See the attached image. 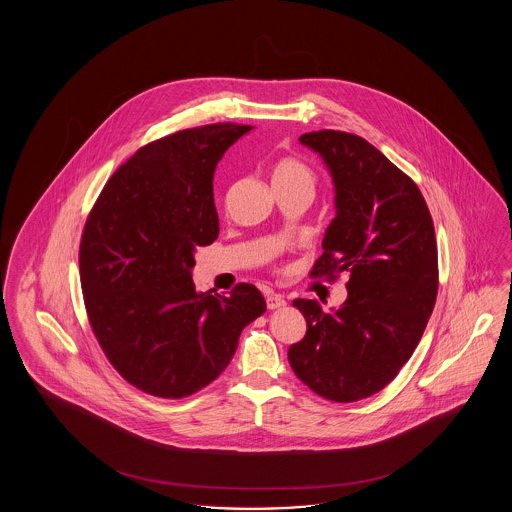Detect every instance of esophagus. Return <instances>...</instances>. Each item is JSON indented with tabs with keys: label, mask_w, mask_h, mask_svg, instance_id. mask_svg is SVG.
<instances>
[{
	"label": "esophagus",
	"mask_w": 512,
	"mask_h": 512,
	"mask_svg": "<svg viewBox=\"0 0 512 512\" xmlns=\"http://www.w3.org/2000/svg\"><path fill=\"white\" fill-rule=\"evenodd\" d=\"M267 307L270 309V311L286 307V299H284V295H280V293H268Z\"/></svg>",
	"instance_id": "1"
}]
</instances>
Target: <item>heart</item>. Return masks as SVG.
<instances>
[{"label": "heart", "mask_w": 512, "mask_h": 512, "mask_svg": "<svg viewBox=\"0 0 512 512\" xmlns=\"http://www.w3.org/2000/svg\"><path fill=\"white\" fill-rule=\"evenodd\" d=\"M272 186L307 190L313 194L317 186V176L303 161L286 157V159H280L272 169Z\"/></svg>", "instance_id": "heart-1"}]
</instances>
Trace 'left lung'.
<instances>
[{
	"instance_id": "left-lung-1",
	"label": "left lung",
	"mask_w": 512,
	"mask_h": 512,
	"mask_svg": "<svg viewBox=\"0 0 512 512\" xmlns=\"http://www.w3.org/2000/svg\"><path fill=\"white\" fill-rule=\"evenodd\" d=\"M334 182L336 217L311 276L347 274V299L330 313L295 299L307 334L288 359L324 399L351 403L384 390L413 355L438 295V245L413 180L361 136L318 130L299 136Z\"/></svg>"
}]
</instances>
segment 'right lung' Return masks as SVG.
<instances>
[{"instance_id": "add662e5", "label": "right lung", "mask_w": 512, "mask_h": 512, "mask_svg": "<svg viewBox=\"0 0 512 512\" xmlns=\"http://www.w3.org/2000/svg\"><path fill=\"white\" fill-rule=\"evenodd\" d=\"M253 126L207 124L138 149L105 184L80 242V284L111 365L138 390L180 399L232 361L267 311L263 293L197 292L195 249L219 236L213 176Z\"/></svg>"}]
</instances>
